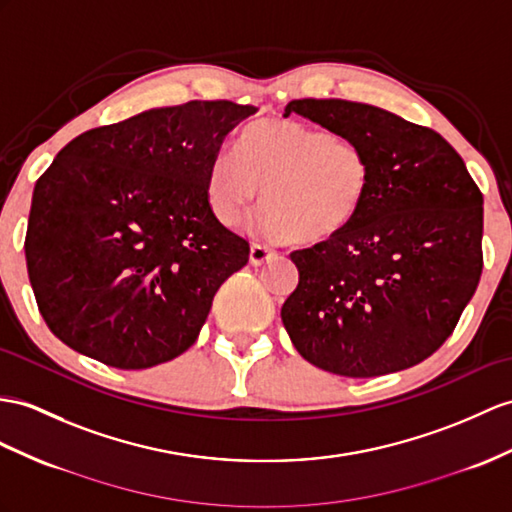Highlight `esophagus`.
<instances>
[{
  "label": "esophagus",
  "mask_w": 512,
  "mask_h": 512,
  "mask_svg": "<svg viewBox=\"0 0 512 512\" xmlns=\"http://www.w3.org/2000/svg\"><path fill=\"white\" fill-rule=\"evenodd\" d=\"M273 254V249L263 245V243H252V247H249V263L252 265H263L265 260H269Z\"/></svg>",
  "instance_id": "obj_1"
}]
</instances>
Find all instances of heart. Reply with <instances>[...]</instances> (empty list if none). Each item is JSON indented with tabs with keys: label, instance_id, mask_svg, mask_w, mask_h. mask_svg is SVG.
<instances>
[{
	"label": "heart",
	"instance_id": "1",
	"mask_svg": "<svg viewBox=\"0 0 512 512\" xmlns=\"http://www.w3.org/2000/svg\"><path fill=\"white\" fill-rule=\"evenodd\" d=\"M260 186L267 204L254 217L256 232L321 243L350 228L365 208L373 165L358 141L293 119H263L241 132L236 152L219 149L210 158L204 182L210 213L234 228Z\"/></svg>",
	"mask_w": 512,
	"mask_h": 512
}]
</instances>
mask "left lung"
Here are the masks:
<instances>
[{
    "label": "left lung",
    "instance_id": "left-lung-1",
    "mask_svg": "<svg viewBox=\"0 0 512 512\" xmlns=\"http://www.w3.org/2000/svg\"><path fill=\"white\" fill-rule=\"evenodd\" d=\"M297 112L358 141L373 165L350 228L295 249L299 284L282 306L295 350L345 378H376L432 356L482 273V193L439 132L347 99H293Z\"/></svg>",
    "mask_w": 512,
    "mask_h": 512
}]
</instances>
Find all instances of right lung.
Listing matches in <instances>:
<instances>
[{"instance_id": "add662e5", "label": "right lung", "mask_w": 512, "mask_h": 512, "mask_svg": "<svg viewBox=\"0 0 512 512\" xmlns=\"http://www.w3.org/2000/svg\"><path fill=\"white\" fill-rule=\"evenodd\" d=\"M254 106L213 99L154 108L60 149L34 184L26 263L58 339L117 369H147L195 343L249 243L213 217L204 182Z\"/></svg>"}]
</instances>
